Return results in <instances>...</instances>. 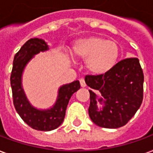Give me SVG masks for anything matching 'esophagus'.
<instances>
[{
    "label": "esophagus",
    "instance_id": "1",
    "mask_svg": "<svg viewBox=\"0 0 153 153\" xmlns=\"http://www.w3.org/2000/svg\"><path fill=\"white\" fill-rule=\"evenodd\" d=\"M79 83H80V85H81V87H85V86H86V84H85V79H79Z\"/></svg>",
    "mask_w": 153,
    "mask_h": 153
}]
</instances>
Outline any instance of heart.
I'll return each mask as SVG.
<instances>
[{
	"mask_svg": "<svg viewBox=\"0 0 153 153\" xmlns=\"http://www.w3.org/2000/svg\"><path fill=\"white\" fill-rule=\"evenodd\" d=\"M72 55L85 60L86 69L95 75H102L113 69L120 56L117 43L99 36H89L74 41Z\"/></svg>",
	"mask_w": 153,
	"mask_h": 153,
	"instance_id": "b5f03b06",
	"label": "heart"
}]
</instances>
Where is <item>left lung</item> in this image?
<instances>
[{
  "mask_svg": "<svg viewBox=\"0 0 153 153\" xmlns=\"http://www.w3.org/2000/svg\"><path fill=\"white\" fill-rule=\"evenodd\" d=\"M90 92L89 116L94 124L107 129H117L127 124L139 109L143 100L144 75L139 59L119 62L102 75H86ZM98 91L99 97L94 93ZM103 105L99 108L97 102Z\"/></svg>",
  "mask_w": 153,
  "mask_h": 153,
  "instance_id": "1",
  "label": "left lung"
}]
</instances>
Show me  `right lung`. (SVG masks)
Returning <instances> with one entry per match:
<instances>
[{
	"label": "right lung",
	"mask_w": 153,
	"mask_h": 153,
	"mask_svg": "<svg viewBox=\"0 0 153 153\" xmlns=\"http://www.w3.org/2000/svg\"><path fill=\"white\" fill-rule=\"evenodd\" d=\"M47 50H49V46L42 39L34 38L25 42L14 56L10 79L16 111L29 126L41 131H50L60 126L65 118L67 107L72 95L80 88L79 80L60 86L55 104L48 109H39L31 105L22 85L23 73L34 56Z\"/></svg>",
	"instance_id": "right-lung-1"
}]
</instances>
